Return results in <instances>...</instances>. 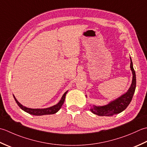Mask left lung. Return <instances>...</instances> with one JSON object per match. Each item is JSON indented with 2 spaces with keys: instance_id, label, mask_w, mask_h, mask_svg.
Here are the masks:
<instances>
[{
  "instance_id": "left-lung-1",
  "label": "left lung",
  "mask_w": 147,
  "mask_h": 147,
  "mask_svg": "<svg viewBox=\"0 0 147 147\" xmlns=\"http://www.w3.org/2000/svg\"><path fill=\"white\" fill-rule=\"evenodd\" d=\"M130 60V68L133 74L132 83H131L130 88H129L126 92H125L124 94L121 95L119 98L115 99V100L110 101L109 103L105 105L96 106L94 105H90V110L94 114L98 115L99 116H112L124 111L129 105L131 100H132L134 91H135L136 85V74L133 68L132 59H131V57Z\"/></svg>"
}]
</instances>
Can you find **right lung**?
Instances as JSON below:
<instances>
[{"instance_id": "add662e5", "label": "right lung", "mask_w": 147, "mask_h": 147, "mask_svg": "<svg viewBox=\"0 0 147 147\" xmlns=\"http://www.w3.org/2000/svg\"><path fill=\"white\" fill-rule=\"evenodd\" d=\"M67 92L68 91L65 92L63 95L62 96L61 100H59V102L56 105H55L48 107V108H46V109H30V108L26 107L25 106H23V105L21 104L19 101L16 100V98H15L14 95L13 96L15 101H16V103L18 104V105L20 107V109L23 110V111L27 112L30 113V114L33 115L40 116V115H44L54 114V113H56L57 112H58V110H59V109H61L63 104L64 103L66 94H67Z\"/></svg>"}]
</instances>
